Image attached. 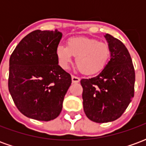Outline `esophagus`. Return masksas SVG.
Instances as JSON below:
<instances>
[{
	"mask_svg": "<svg viewBox=\"0 0 146 146\" xmlns=\"http://www.w3.org/2000/svg\"><path fill=\"white\" fill-rule=\"evenodd\" d=\"M80 79L79 77H77L76 76H72V82L73 83H79Z\"/></svg>",
	"mask_w": 146,
	"mask_h": 146,
	"instance_id": "esophagus-1",
	"label": "esophagus"
}]
</instances>
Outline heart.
Masks as SVG:
<instances>
[{
  "mask_svg": "<svg viewBox=\"0 0 146 146\" xmlns=\"http://www.w3.org/2000/svg\"><path fill=\"white\" fill-rule=\"evenodd\" d=\"M111 54L108 44L89 37H71L66 46L59 44L56 48V55L60 66L67 69L73 56H76L78 69L86 74L100 72L107 65Z\"/></svg>",
  "mask_w": 146,
  "mask_h": 146,
  "instance_id": "heart-1",
  "label": "heart"
}]
</instances>
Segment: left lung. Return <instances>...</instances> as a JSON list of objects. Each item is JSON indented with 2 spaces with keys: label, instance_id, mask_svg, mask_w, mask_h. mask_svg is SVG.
<instances>
[{
  "label": "left lung",
  "instance_id": "obj_1",
  "mask_svg": "<svg viewBox=\"0 0 146 146\" xmlns=\"http://www.w3.org/2000/svg\"><path fill=\"white\" fill-rule=\"evenodd\" d=\"M104 36L111 51L110 61L97 76L80 80L84 113L96 123L118 119L135 92V69L128 50L110 34Z\"/></svg>",
  "mask_w": 146,
  "mask_h": 146
}]
</instances>
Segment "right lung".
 Returning <instances> with one entry per match:
<instances>
[{
    "label": "right lung",
    "instance_id": "obj_1",
    "mask_svg": "<svg viewBox=\"0 0 146 146\" xmlns=\"http://www.w3.org/2000/svg\"><path fill=\"white\" fill-rule=\"evenodd\" d=\"M62 36L57 30H34L10 57L8 90L18 110L29 118L49 121L62 111L72 83L70 74L58 66L56 48Z\"/></svg>",
    "mask_w": 146,
    "mask_h": 146
}]
</instances>
